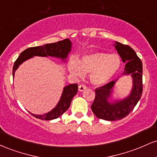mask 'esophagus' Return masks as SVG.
Listing matches in <instances>:
<instances>
[{"instance_id":"esophagus-1","label":"esophagus","mask_w":157,"mask_h":157,"mask_svg":"<svg viewBox=\"0 0 157 157\" xmlns=\"http://www.w3.org/2000/svg\"><path fill=\"white\" fill-rule=\"evenodd\" d=\"M86 89H87V88H86V86H84V85H80V86H79V87H78L79 91H81V92L85 91V90H86Z\"/></svg>"}]
</instances>
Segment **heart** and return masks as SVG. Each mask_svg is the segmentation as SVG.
Returning a JSON list of instances; mask_svg holds the SVG:
<instances>
[{
    "mask_svg": "<svg viewBox=\"0 0 157 157\" xmlns=\"http://www.w3.org/2000/svg\"><path fill=\"white\" fill-rule=\"evenodd\" d=\"M121 65L120 56L117 54L94 52L85 55L78 60L75 57L69 60L68 68L75 77H82L90 74V81L96 86L109 82L118 71Z\"/></svg>",
    "mask_w": 157,
    "mask_h": 157,
    "instance_id": "b5f03b06",
    "label": "heart"
}]
</instances>
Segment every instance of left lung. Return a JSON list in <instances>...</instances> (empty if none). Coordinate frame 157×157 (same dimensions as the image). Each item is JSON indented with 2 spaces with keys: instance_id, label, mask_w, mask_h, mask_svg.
<instances>
[{
  "instance_id": "1",
  "label": "left lung",
  "mask_w": 157,
  "mask_h": 157,
  "mask_svg": "<svg viewBox=\"0 0 157 157\" xmlns=\"http://www.w3.org/2000/svg\"><path fill=\"white\" fill-rule=\"evenodd\" d=\"M122 62L125 63L122 76L131 75L132 89L123 99H113V93L117 80L111 81L95 90V98L91 108L95 116L108 121L119 120L132 111L140 100L142 93V64L136 52L131 46L119 42L113 44Z\"/></svg>"
}]
</instances>
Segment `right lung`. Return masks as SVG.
<instances>
[{"label":"right lung","instance_id":"1","mask_svg":"<svg viewBox=\"0 0 157 157\" xmlns=\"http://www.w3.org/2000/svg\"><path fill=\"white\" fill-rule=\"evenodd\" d=\"M72 48V44L69 39H65L63 40L59 41L57 43L54 44H46L44 46H35V47H31L26 48L16 60L13 66V71H12V75L13 77L15 76L16 70L19 67L23 62L32 58L35 56H39V57H55L57 58L60 59L63 62L66 63L68 54L71 51ZM78 90V86L77 84H70L65 86L63 90L62 95H61L60 100L57 102V105L53 109L48 111V113L44 114H35L29 112L32 116L36 118L40 119L43 120H52L54 119L58 118L64 112L67 111L71 105V100L73 97L76 95Z\"/></svg>","mask_w":157,"mask_h":157}]
</instances>
